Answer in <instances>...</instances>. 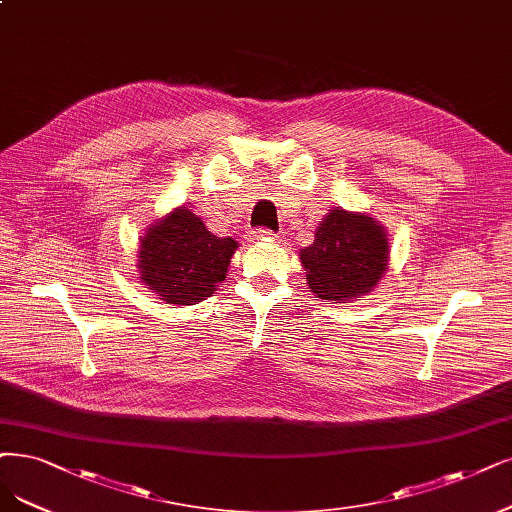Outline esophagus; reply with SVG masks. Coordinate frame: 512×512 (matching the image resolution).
Masks as SVG:
<instances>
[{
  "instance_id": "obj_1",
  "label": "esophagus",
  "mask_w": 512,
  "mask_h": 512,
  "mask_svg": "<svg viewBox=\"0 0 512 512\" xmlns=\"http://www.w3.org/2000/svg\"><path fill=\"white\" fill-rule=\"evenodd\" d=\"M255 236H257V238H276V234L270 232V230H257Z\"/></svg>"
}]
</instances>
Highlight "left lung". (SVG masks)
<instances>
[{"instance_id":"8db88e82","label":"left lung","mask_w":512,"mask_h":512,"mask_svg":"<svg viewBox=\"0 0 512 512\" xmlns=\"http://www.w3.org/2000/svg\"><path fill=\"white\" fill-rule=\"evenodd\" d=\"M308 289L333 304L369 295L390 266L386 227L369 213L335 206L318 223L314 242L299 249Z\"/></svg>"}]
</instances>
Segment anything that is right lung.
Listing matches in <instances>:
<instances>
[{
	"mask_svg": "<svg viewBox=\"0 0 512 512\" xmlns=\"http://www.w3.org/2000/svg\"><path fill=\"white\" fill-rule=\"evenodd\" d=\"M238 246L232 236L208 232L192 208L177 206L139 238V282L166 304L194 306L217 291Z\"/></svg>",
	"mask_w": 512,
	"mask_h": 512,
	"instance_id": "add662e5",
	"label": "right lung"
}]
</instances>
